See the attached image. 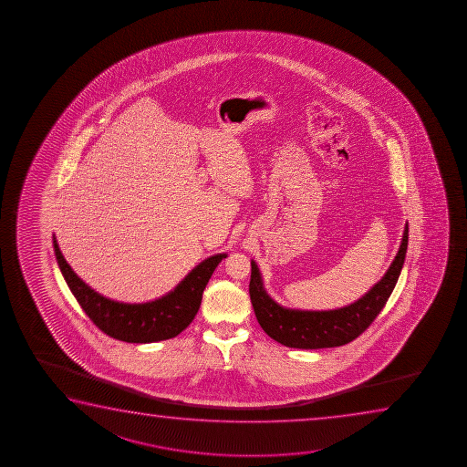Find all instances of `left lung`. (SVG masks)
<instances>
[{
	"instance_id": "obj_1",
	"label": "left lung",
	"mask_w": 467,
	"mask_h": 467,
	"mask_svg": "<svg viewBox=\"0 0 467 467\" xmlns=\"http://www.w3.org/2000/svg\"><path fill=\"white\" fill-rule=\"evenodd\" d=\"M409 245V223L402 244L383 279L349 306L332 311H300L277 305L263 287L262 275L252 260L249 294L256 320L265 333L281 345L298 349H320L351 343L370 327L396 287Z\"/></svg>"
}]
</instances>
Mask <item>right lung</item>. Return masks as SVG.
I'll return each instance as SVG.
<instances>
[{"label": "right lung", "mask_w": 467, "mask_h": 467, "mask_svg": "<svg viewBox=\"0 0 467 467\" xmlns=\"http://www.w3.org/2000/svg\"><path fill=\"white\" fill-rule=\"evenodd\" d=\"M52 244L58 268L84 313L103 333L126 343H154L173 338L183 332L198 314L202 292L212 273L217 268L218 263L226 258V254L209 256L204 262L199 263L172 292L158 300L129 305L109 300L94 292L67 263L58 249L56 236L52 237Z\"/></svg>", "instance_id": "right-lung-1"}]
</instances>
